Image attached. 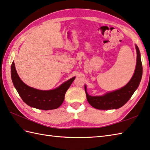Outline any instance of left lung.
<instances>
[{
  "instance_id": "1",
  "label": "left lung",
  "mask_w": 150,
  "mask_h": 150,
  "mask_svg": "<svg viewBox=\"0 0 150 150\" xmlns=\"http://www.w3.org/2000/svg\"><path fill=\"white\" fill-rule=\"evenodd\" d=\"M137 51V64L134 74L128 83L122 88L112 92L107 93L103 96H91L87 94L86 87L85 91L86 99L93 107L99 110L117 109L121 108L131 98L135 90L138 88L142 75V65L139 49L135 45Z\"/></svg>"
}]
</instances>
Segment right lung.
<instances>
[{
    "mask_svg": "<svg viewBox=\"0 0 150 150\" xmlns=\"http://www.w3.org/2000/svg\"><path fill=\"white\" fill-rule=\"evenodd\" d=\"M13 83L22 99L31 107L48 110L58 108L64 101L65 92L74 80L75 77L70 79L57 88L52 91H40L26 85L16 72L15 63L11 67Z\"/></svg>",
    "mask_w": 150,
    "mask_h": 150,
    "instance_id": "1",
    "label": "right lung"
}]
</instances>
